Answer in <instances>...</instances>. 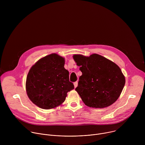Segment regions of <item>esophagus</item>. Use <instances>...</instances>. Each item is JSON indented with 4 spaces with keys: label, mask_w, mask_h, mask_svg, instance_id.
Instances as JSON below:
<instances>
[{
    "label": "esophagus",
    "mask_w": 145,
    "mask_h": 145,
    "mask_svg": "<svg viewBox=\"0 0 145 145\" xmlns=\"http://www.w3.org/2000/svg\"><path fill=\"white\" fill-rule=\"evenodd\" d=\"M77 84H78V83H77V81H76V82H74V88H75L77 87Z\"/></svg>",
    "instance_id": "1"
}]
</instances>
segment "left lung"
Segmentation results:
<instances>
[{
	"mask_svg": "<svg viewBox=\"0 0 145 145\" xmlns=\"http://www.w3.org/2000/svg\"><path fill=\"white\" fill-rule=\"evenodd\" d=\"M82 75L77 92L84 104L93 108H105L119 98L125 84V77L112 61L97 54L89 57L73 56Z\"/></svg>",
	"mask_w": 145,
	"mask_h": 145,
	"instance_id": "8db88e82",
	"label": "left lung"
}]
</instances>
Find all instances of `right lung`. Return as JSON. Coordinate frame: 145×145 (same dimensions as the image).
<instances>
[{
  "mask_svg": "<svg viewBox=\"0 0 145 145\" xmlns=\"http://www.w3.org/2000/svg\"><path fill=\"white\" fill-rule=\"evenodd\" d=\"M64 64L63 57L51 54L40 59L30 69L26 78V92L38 107L46 110L55 108L61 105L67 93L74 89Z\"/></svg>",
  "mask_w": 145,
  "mask_h": 145,
  "instance_id": "right-lung-1",
  "label": "right lung"
}]
</instances>
